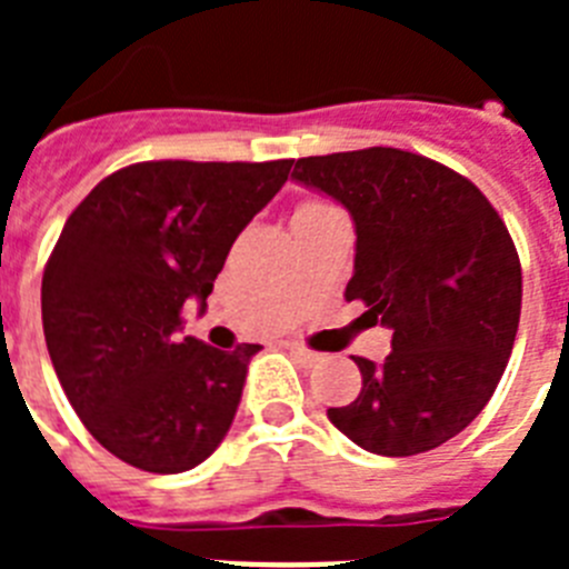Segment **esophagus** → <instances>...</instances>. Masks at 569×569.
Here are the masks:
<instances>
[{
  "instance_id": "esophagus-1",
  "label": "esophagus",
  "mask_w": 569,
  "mask_h": 569,
  "mask_svg": "<svg viewBox=\"0 0 569 569\" xmlns=\"http://www.w3.org/2000/svg\"><path fill=\"white\" fill-rule=\"evenodd\" d=\"M288 350L296 361H301V365H316V361L321 359V353H313V350H308L305 345H288Z\"/></svg>"
}]
</instances>
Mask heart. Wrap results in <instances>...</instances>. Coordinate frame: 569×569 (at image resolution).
<instances>
[{"instance_id": "obj_1", "label": "heart", "mask_w": 569, "mask_h": 569, "mask_svg": "<svg viewBox=\"0 0 569 569\" xmlns=\"http://www.w3.org/2000/svg\"><path fill=\"white\" fill-rule=\"evenodd\" d=\"M310 208H328V204H321V202H305L299 210H310Z\"/></svg>"}]
</instances>
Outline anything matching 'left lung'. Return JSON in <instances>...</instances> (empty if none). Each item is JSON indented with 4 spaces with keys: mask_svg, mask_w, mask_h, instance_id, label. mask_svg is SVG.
Here are the masks:
<instances>
[{
    "mask_svg": "<svg viewBox=\"0 0 569 569\" xmlns=\"http://www.w3.org/2000/svg\"><path fill=\"white\" fill-rule=\"evenodd\" d=\"M293 179L356 224L345 299L393 330L381 365L356 356L361 393L328 419L376 456L445 445L485 410L521 316V264L501 216L470 179L399 148L308 156Z\"/></svg>",
    "mask_w": 569,
    "mask_h": 569,
    "instance_id": "1",
    "label": "left lung"
}]
</instances>
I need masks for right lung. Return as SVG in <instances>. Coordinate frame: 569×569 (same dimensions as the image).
Listing matches in <instances>:
<instances>
[{"instance_id":"add662e5","label":"right lung","mask_w":569,"mask_h":569,"mask_svg":"<svg viewBox=\"0 0 569 569\" xmlns=\"http://www.w3.org/2000/svg\"><path fill=\"white\" fill-rule=\"evenodd\" d=\"M290 164H128L68 216L42 276L44 341L68 401L116 459L184 472L228 436L261 347L228 353L182 336V310L208 308L236 236Z\"/></svg>"}]
</instances>
